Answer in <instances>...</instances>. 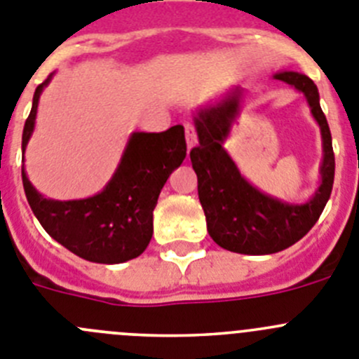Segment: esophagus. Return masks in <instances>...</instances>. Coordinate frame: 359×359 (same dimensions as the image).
I'll return each instance as SVG.
<instances>
[{"label": "esophagus", "mask_w": 359, "mask_h": 359, "mask_svg": "<svg viewBox=\"0 0 359 359\" xmlns=\"http://www.w3.org/2000/svg\"><path fill=\"white\" fill-rule=\"evenodd\" d=\"M185 137H187V146H189V149H192V147L197 144V133H196V128L189 123L185 124Z\"/></svg>", "instance_id": "1"}]
</instances>
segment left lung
<instances>
[{"mask_svg":"<svg viewBox=\"0 0 359 359\" xmlns=\"http://www.w3.org/2000/svg\"><path fill=\"white\" fill-rule=\"evenodd\" d=\"M274 80L302 92L320 126L322 182L310 201L290 205L259 192L240 174L222 147L238 115L242 88H233L226 97L201 108L194 117L199 146L190 151V160L197 174V192L205 210L206 228L215 244L240 255H272L294 245L313 228L333 190L334 153L330 126L318 103L317 85L304 74L292 71L278 72Z\"/></svg>","mask_w":359,"mask_h":359,"instance_id":"left-lung-1","label":"left lung"}]
</instances>
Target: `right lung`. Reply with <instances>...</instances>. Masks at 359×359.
I'll return each instance as SVG.
<instances>
[{"label":"right lung","instance_id":"right-lung-1","mask_svg":"<svg viewBox=\"0 0 359 359\" xmlns=\"http://www.w3.org/2000/svg\"><path fill=\"white\" fill-rule=\"evenodd\" d=\"M53 74L34 94L22 130V153L34 133L39 97ZM187 156L182 124L162 133L137 131L130 137L121 163L108 185L78 201H55L35 190L22 169L29 208L42 228L71 252L94 263H123L146 251L153 236V210L167 177Z\"/></svg>","mask_w":359,"mask_h":359}]
</instances>
